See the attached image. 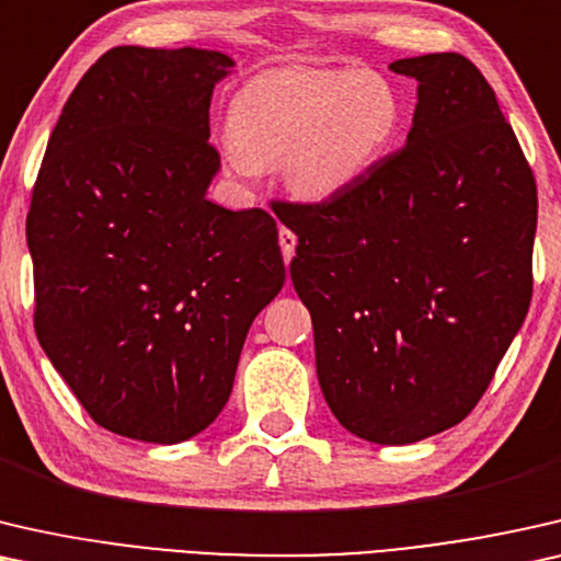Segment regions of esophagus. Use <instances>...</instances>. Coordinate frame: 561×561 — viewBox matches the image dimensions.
Segmentation results:
<instances>
[{"mask_svg": "<svg viewBox=\"0 0 561 561\" xmlns=\"http://www.w3.org/2000/svg\"><path fill=\"white\" fill-rule=\"evenodd\" d=\"M279 247H282V254H284V262H291V256H295V247H297V236L289 231V228H279Z\"/></svg>", "mask_w": 561, "mask_h": 561, "instance_id": "34e87169", "label": "esophagus"}]
</instances>
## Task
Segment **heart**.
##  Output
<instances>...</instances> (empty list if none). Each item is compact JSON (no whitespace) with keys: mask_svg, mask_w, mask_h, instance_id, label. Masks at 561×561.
<instances>
[{"mask_svg":"<svg viewBox=\"0 0 561 561\" xmlns=\"http://www.w3.org/2000/svg\"><path fill=\"white\" fill-rule=\"evenodd\" d=\"M401 99L374 70H277L236 93L228 164L239 175L284 162L295 193L322 201L366 172L397 137Z\"/></svg>","mask_w":561,"mask_h":561,"instance_id":"heart-1","label":"heart"}]
</instances>
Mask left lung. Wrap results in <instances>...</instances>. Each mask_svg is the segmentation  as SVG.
Listing matches in <instances>:
<instances>
[{
    "label": "left lung",
    "instance_id": "obj_1",
    "mask_svg": "<svg viewBox=\"0 0 561 561\" xmlns=\"http://www.w3.org/2000/svg\"><path fill=\"white\" fill-rule=\"evenodd\" d=\"M389 68L420 81L407 145L341 193L274 213L297 233L289 274L330 412L360 439L409 445L460 424L491 386L531 305L539 198L468 58Z\"/></svg>",
    "mask_w": 561,
    "mask_h": 561
}]
</instances>
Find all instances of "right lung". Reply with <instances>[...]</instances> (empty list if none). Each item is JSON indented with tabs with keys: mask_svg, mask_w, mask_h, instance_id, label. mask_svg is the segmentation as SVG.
Returning a JSON list of instances; mask_svg holds the SVG:
<instances>
[{
	"mask_svg": "<svg viewBox=\"0 0 561 561\" xmlns=\"http://www.w3.org/2000/svg\"><path fill=\"white\" fill-rule=\"evenodd\" d=\"M216 50L114 47L62 106L27 213L35 333L99 427L175 445L220 414L284 284L277 220L205 198Z\"/></svg>",
	"mask_w": 561,
	"mask_h": 561,
	"instance_id": "1",
	"label": "right lung"
}]
</instances>
